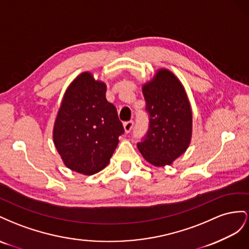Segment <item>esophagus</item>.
<instances>
[{"instance_id":"34e87169","label":"esophagus","mask_w":249,"mask_h":249,"mask_svg":"<svg viewBox=\"0 0 249 249\" xmlns=\"http://www.w3.org/2000/svg\"><path fill=\"white\" fill-rule=\"evenodd\" d=\"M123 126H124L125 132L126 133H129L131 131V129H132V127H133V121H127V122H125L123 124Z\"/></svg>"}]
</instances>
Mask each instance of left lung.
<instances>
[{
  "label": "left lung",
  "instance_id": "left-lung-1",
  "mask_svg": "<svg viewBox=\"0 0 249 249\" xmlns=\"http://www.w3.org/2000/svg\"><path fill=\"white\" fill-rule=\"evenodd\" d=\"M143 94L149 128L138 148L150 164L171 165L187 150L192 137V110L186 90L172 72L160 69L144 84Z\"/></svg>",
  "mask_w": 249,
  "mask_h": 249
}]
</instances>
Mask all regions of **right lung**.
<instances>
[{
    "label": "right lung",
    "mask_w": 249,
    "mask_h": 249,
    "mask_svg": "<svg viewBox=\"0 0 249 249\" xmlns=\"http://www.w3.org/2000/svg\"><path fill=\"white\" fill-rule=\"evenodd\" d=\"M106 85L84 72L70 84L56 118L53 140L65 165L85 175L106 167L124 133Z\"/></svg>",
    "instance_id": "1"
}]
</instances>
